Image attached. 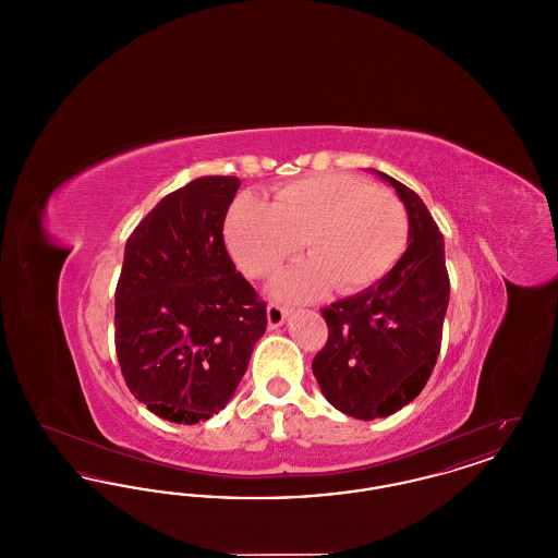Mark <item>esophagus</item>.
<instances>
[{"instance_id": "1", "label": "esophagus", "mask_w": 558, "mask_h": 558, "mask_svg": "<svg viewBox=\"0 0 558 558\" xmlns=\"http://www.w3.org/2000/svg\"><path fill=\"white\" fill-rule=\"evenodd\" d=\"M289 307H282V305H278V303H269L267 305V324H269V328H278L287 316H289Z\"/></svg>"}]
</instances>
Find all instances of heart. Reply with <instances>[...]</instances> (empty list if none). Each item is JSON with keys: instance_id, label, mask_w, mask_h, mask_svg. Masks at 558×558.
I'll use <instances>...</instances> for the list:
<instances>
[{"instance_id": "obj_1", "label": "heart", "mask_w": 558, "mask_h": 558, "mask_svg": "<svg viewBox=\"0 0 558 558\" xmlns=\"http://www.w3.org/2000/svg\"><path fill=\"white\" fill-rule=\"evenodd\" d=\"M408 240V213L387 187L347 173H324L280 187L271 203L240 198L226 219L236 266L267 278L305 244L310 259L282 271L271 292L312 299L330 287L362 291L398 264Z\"/></svg>"}]
</instances>
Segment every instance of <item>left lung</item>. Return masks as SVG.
Here are the masks:
<instances>
[{"label":"left lung","mask_w":558,"mask_h":558,"mask_svg":"<svg viewBox=\"0 0 558 558\" xmlns=\"http://www.w3.org/2000/svg\"><path fill=\"white\" fill-rule=\"evenodd\" d=\"M376 173L405 205L410 244L378 282L322 310L328 341L312 364L324 398L360 421L389 416L423 391L450 301L444 234L435 219L414 190Z\"/></svg>","instance_id":"1"}]
</instances>
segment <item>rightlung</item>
Listing matches in <instances>:
<instances>
[{"label":"right lung","mask_w":558,"mask_h":558,"mask_svg":"<svg viewBox=\"0 0 558 558\" xmlns=\"http://www.w3.org/2000/svg\"><path fill=\"white\" fill-rule=\"evenodd\" d=\"M239 186L232 175L192 180L167 194L125 244L117 357L133 398L169 423L196 425L223 410L266 332V303L223 242Z\"/></svg>","instance_id":"add662e5"}]
</instances>
